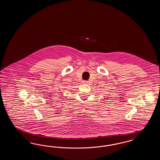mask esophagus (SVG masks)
Wrapping results in <instances>:
<instances>
[{
  "label": "esophagus",
  "mask_w": 160,
  "mask_h": 160,
  "mask_svg": "<svg viewBox=\"0 0 160 160\" xmlns=\"http://www.w3.org/2000/svg\"><path fill=\"white\" fill-rule=\"evenodd\" d=\"M82 83H83V84H87V83H88V81L84 80V81H82Z\"/></svg>",
  "instance_id": "esophagus-1"
}]
</instances>
